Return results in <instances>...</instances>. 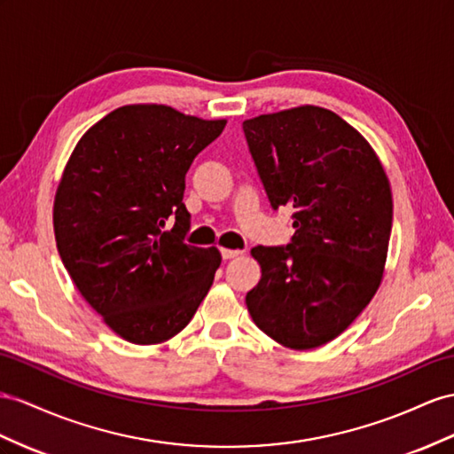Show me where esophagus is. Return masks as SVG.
<instances>
[{
  "instance_id": "1",
  "label": "esophagus",
  "mask_w": 454,
  "mask_h": 454,
  "mask_svg": "<svg viewBox=\"0 0 454 454\" xmlns=\"http://www.w3.org/2000/svg\"><path fill=\"white\" fill-rule=\"evenodd\" d=\"M220 254H223L224 261H230V259L239 257L241 251H238V249H220Z\"/></svg>"
}]
</instances>
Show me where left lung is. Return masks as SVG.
Wrapping results in <instances>:
<instances>
[{
    "instance_id": "left-lung-1",
    "label": "left lung",
    "mask_w": 454,
    "mask_h": 454,
    "mask_svg": "<svg viewBox=\"0 0 454 454\" xmlns=\"http://www.w3.org/2000/svg\"><path fill=\"white\" fill-rule=\"evenodd\" d=\"M274 211L294 208L287 246H257L261 280L246 297L257 326L284 347L338 338L381 282L393 223L389 180L341 116L295 107L243 122Z\"/></svg>"
}]
</instances>
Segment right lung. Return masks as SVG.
<instances>
[{"instance_id":"obj_1","label":"right lung","mask_w":454,"mask_h":454,"mask_svg":"<svg viewBox=\"0 0 454 454\" xmlns=\"http://www.w3.org/2000/svg\"><path fill=\"white\" fill-rule=\"evenodd\" d=\"M224 126L126 106L91 126L67 162L53 205L57 249L78 292L126 341L174 338L213 286L223 259L185 243L182 200L193 159Z\"/></svg>"}]
</instances>
